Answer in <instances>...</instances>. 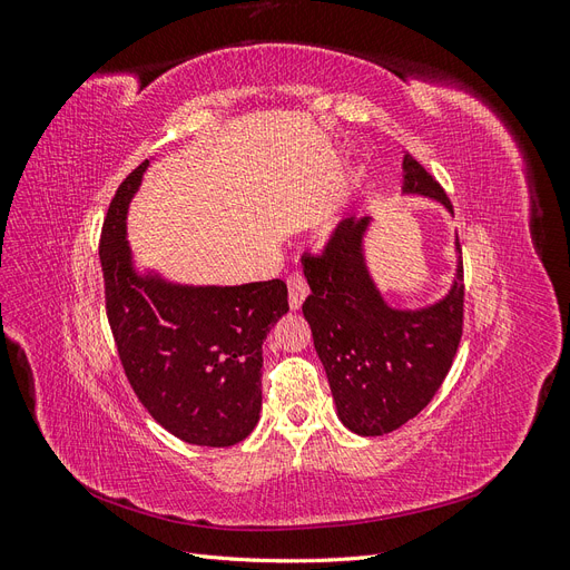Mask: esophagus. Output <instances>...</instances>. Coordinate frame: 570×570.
<instances>
[{
  "label": "esophagus",
  "instance_id": "esophagus-1",
  "mask_svg": "<svg viewBox=\"0 0 570 570\" xmlns=\"http://www.w3.org/2000/svg\"><path fill=\"white\" fill-rule=\"evenodd\" d=\"M287 292H289V306L299 308L308 295V283L302 273H292L287 278Z\"/></svg>",
  "mask_w": 570,
  "mask_h": 570
}]
</instances>
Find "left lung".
<instances>
[{
    "mask_svg": "<svg viewBox=\"0 0 570 570\" xmlns=\"http://www.w3.org/2000/svg\"><path fill=\"white\" fill-rule=\"evenodd\" d=\"M402 189L454 212L440 183L411 157H404ZM366 228L368 218L342 220L321 254L304 252L312 295L302 312L340 421L356 435L375 438L419 416L450 373L463 333V264L438 304L419 312L392 308L366 268Z\"/></svg>",
    "mask_w": 570,
    "mask_h": 570,
    "instance_id": "1",
    "label": "left lung"
}]
</instances>
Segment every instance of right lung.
<instances>
[{"label": "right lung", "instance_id": "1", "mask_svg": "<svg viewBox=\"0 0 570 570\" xmlns=\"http://www.w3.org/2000/svg\"><path fill=\"white\" fill-rule=\"evenodd\" d=\"M149 161L118 185L101 226L107 318L126 377L149 416L199 446L243 442L262 411V344L287 314L283 281L185 287L137 275L126 214Z\"/></svg>", "mask_w": 570, "mask_h": 570}]
</instances>
